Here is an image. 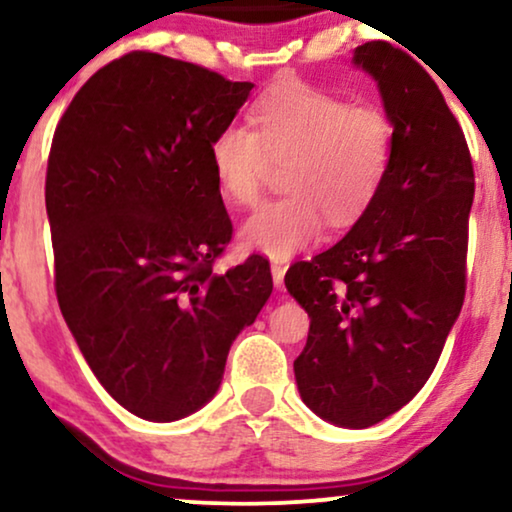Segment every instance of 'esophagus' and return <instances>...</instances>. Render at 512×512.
I'll return each instance as SVG.
<instances>
[{
  "label": "esophagus",
  "instance_id": "1",
  "mask_svg": "<svg viewBox=\"0 0 512 512\" xmlns=\"http://www.w3.org/2000/svg\"><path fill=\"white\" fill-rule=\"evenodd\" d=\"M288 267L283 262H271V278H274V286L283 288V278H286Z\"/></svg>",
  "mask_w": 512,
  "mask_h": 512
}]
</instances>
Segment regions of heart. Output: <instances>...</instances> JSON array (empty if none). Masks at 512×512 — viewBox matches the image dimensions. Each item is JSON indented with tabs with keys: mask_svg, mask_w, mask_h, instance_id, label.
Returning a JSON list of instances; mask_svg holds the SVG:
<instances>
[{
	"mask_svg": "<svg viewBox=\"0 0 512 512\" xmlns=\"http://www.w3.org/2000/svg\"><path fill=\"white\" fill-rule=\"evenodd\" d=\"M255 129L229 122L210 141V165L231 203L252 205L271 160H288V196L245 219L241 238L252 250L288 260L319 241L326 217L347 226L378 196L390 172L394 125L375 106H352L342 96L283 84L252 106Z\"/></svg>",
	"mask_w": 512,
	"mask_h": 512,
	"instance_id": "obj_1",
	"label": "heart"
}]
</instances>
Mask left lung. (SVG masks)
Instances as JSON below:
<instances>
[{"mask_svg": "<svg viewBox=\"0 0 512 512\" xmlns=\"http://www.w3.org/2000/svg\"><path fill=\"white\" fill-rule=\"evenodd\" d=\"M394 125L390 172L333 248L288 269L309 314L297 390L316 416L371 428L428 383L465 297L475 174L435 80L387 42L354 49Z\"/></svg>", "mask_w": 512, "mask_h": 512, "instance_id": "8db88e82", "label": "left lung"}]
</instances>
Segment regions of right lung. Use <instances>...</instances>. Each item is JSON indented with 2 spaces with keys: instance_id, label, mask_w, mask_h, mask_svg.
I'll return each mask as SVG.
<instances>
[{
  "instance_id": "obj_1",
  "label": "right lung",
  "mask_w": 512,
  "mask_h": 512,
  "mask_svg": "<svg viewBox=\"0 0 512 512\" xmlns=\"http://www.w3.org/2000/svg\"><path fill=\"white\" fill-rule=\"evenodd\" d=\"M252 87L132 51L82 84L51 141L58 307L96 380L153 423L215 397L231 342L274 288L260 255L212 271L234 229L210 141Z\"/></svg>"
}]
</instances>
